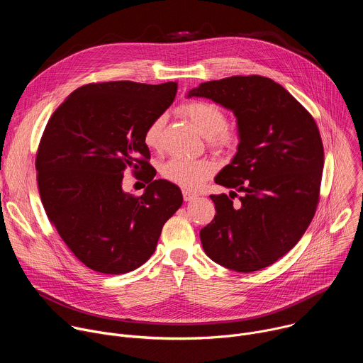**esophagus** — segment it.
<instances>
[{
  "mask_svg": "<svg viewBox=\"0 0 363 363\" xmlns=\"http://www.w3.org/2000/svg\"><path fill=\"white\" fill-rule=\"evenodd\" d=\"M182 196H184L185 201H192L194 198H196V194H194V192H191V191H188V189H184V191H182Z\"/></svg>",
  "mask_w": 363,
  "mask_h": 363,
  "instance_id": "34e87169",
  "label": "esophagus"
}]
</instances>
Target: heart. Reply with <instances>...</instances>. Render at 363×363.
Segmentation results:
<instances>
[{
  "label": "heart",
  "mask_w": 363,
  "mask_h": 363,
  "mask_svg": "<svg viewBox=\"0 0 363 363\" xmlns=\"http://www.w3.org/2000/svg\"><path fill=\"white\" fill-rule=\"evenodd\" d=\"M181 113L205 136L213 147L228 150L235 146L238 136L227 128V116L214 103L188 101L181 108ZM165 123L164 116L155 118L145 130L143 142L147 147L157 149L161 142V132ZM216 171V164L208 160L191 161L185 158H171L161 165V175L169 182L186 189H195L208 179Z\"/></svg>",
  "instance_id": "1"
}]
</instances>
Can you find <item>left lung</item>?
I'll return each instance as SVG.
<instances>
[{"instance_id":"left-lung-1","label":"left lung","mask_w":363,"mask_h":363,"mask_svg":"<svg viewBox=\"0 0 363 363\" xmlns=\"http://www.w3.org/2000/svg\"><path fill=\"white\" fill-rule=\"evenodd\" d=\"M206 97L237 118L240 143L211 195L217 214L199 231L202 248L220 266L251 273L289 252L312 223L323 172V143L315 119L279 83L231 76L201 83L188 97ZM237 191L240 202L233 206Z\"/></svg>"}]
</instances>
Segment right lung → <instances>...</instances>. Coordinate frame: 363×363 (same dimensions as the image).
<instances>
[{
  "label": "right lung",
  "mask_w": 363,
  "mask_h": 363,
  "mask_svg": "<svg viewBox=\"0 0 363 363\" xmlns=\"http://www.w3.org/2000/svg\"><path fill=\"white\" fill-rule=\"evenodd\" d=\"M178 84L90 83L74 90L51 115L41 136L37 182L45 214L89 269L125 274L146 263L164 224L182 205L181 189L153 179L143 142ZM148 184L140 197L121 189L125 169Z\"/></svg>",
  "instance_id": "obj_1"
}]
</instances>
